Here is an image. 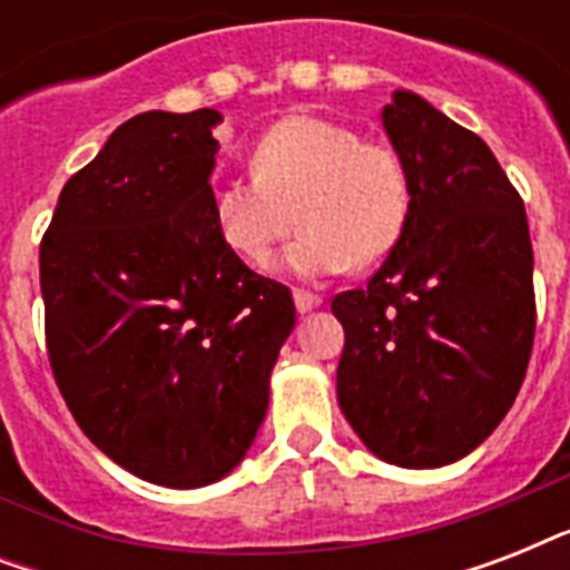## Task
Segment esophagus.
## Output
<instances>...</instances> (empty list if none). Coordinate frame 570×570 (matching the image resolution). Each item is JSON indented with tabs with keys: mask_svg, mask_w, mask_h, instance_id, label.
Wrapping results in <instances>:
<instances>
[{
	"mask_svg": "<svg viewBox=\"0 0 570 570\" xmlns=\"http://www.w3.org/2000/svg\"><path fill=\"white\" fill-rule=\"evenodd\" d=\"M293 298H295V307H298V313H311V311H316V307H320V304H322L320 295L307 293V289H295Z\"/></svg>",
	"mask_w": 570,
	"mask_h": 570,
	"instance_id": "1",
	"label": "esophagus"
}]
</instances>
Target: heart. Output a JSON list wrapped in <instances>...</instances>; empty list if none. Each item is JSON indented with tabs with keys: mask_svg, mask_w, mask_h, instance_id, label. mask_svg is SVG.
Returning a JSON list of instances; mask_svg holds the SVG:
<instances>
[{
	"mask_svg": "<svg viewBox=\"0 0 570 570\" xmlns=\"http://www.w3.org/2000/svg\"><path fill=\"white\" fill-rule=\"evenodd\" d=\"M250 168L254 177L218 180L209 195L215 230L250 266L275 257L295 218L302 233L286 257L295 275L375 266L396 248L411 218L405 156L384 141H364L340 120H277L254 141Z\"/></svg>",
	"mask_w": 570,
	"mask_h": 570,
	"instance_id": "b5f03b06",
	"label": "heart"
}]
</instances>
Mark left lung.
I'll return each instance as SVG.
<instances>
[{"instance_id": "left-lung-1", "label": "left lung", "mask_w": 570, "mask_h": 570, "mask_svg": "<svg viewBox=\"0 0 570 570\" xmlns=\"http://www.w3.org/2000/svg\"><path fill=\"white\" fill-rule=\"evenodd\" d=\"M381 120L411 171V218L370 284L331 302L346 331L337 399L379 459L441 468L494 432L527 375L530 224L476 132L411 91Z\"/></svg>"}]
</instances>
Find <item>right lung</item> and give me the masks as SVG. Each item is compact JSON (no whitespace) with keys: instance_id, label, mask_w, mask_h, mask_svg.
Instances as JSON below:
<instances>
[{"instance_id":"right-lung-1","label":"right lung","mask_w":570,"mask_h":570,"mask_svg":"<svg viewBox=\"0 0 570 570\" xmlns=\"http://www.w3.org/2000/svg\"><path fill=\"white\" fill-rule=\"evenodd\" d=\"M215 109L145 111L65 183L40 242L49 366L88 441L138 479L200 488L254 443L295 325L284 284L222 242Z\"/></svg>"}]
</instances>
